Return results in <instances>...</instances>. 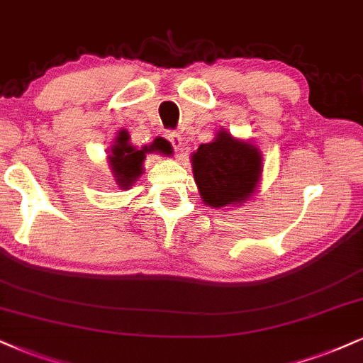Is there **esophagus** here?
I'll use <instances>...</instances> for the list:
<instances>
[{
  "label": "esophagus",
  "instance_id": "obj_1",
  "mask_svg": "<svg viewBox=\"0 0 363 363\" xmlns=\"http://www.w3.org/2000/svg\"><path fill=\"white\" fill-rule=\"evenodd\" d=\"M165 138L172 143V147L176 148V150H181L182 140H181V135H179L177 132H174V130H167V132H165Z\"/></svg>",
  "mask_w": 363,
  "mask_h": 363
}]
</instances>
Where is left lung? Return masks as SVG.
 <instances>
[{"label": "left lung", "mask_w": 363, "mask_h": 363, "mask_svg": "<svg viewBox=\"0 0 363 363\" xmlns=\"http://www.w3.org/2000/svg\"><path fill=\"white\" fill-rule=\"evenodd\" d=\"M193 170L201 198L213 208L237 204L255 189L262 172L260 152L250 143L220 132L193 155Z\"/></svg>", "instance_id": "obj_1"}]
</instances>
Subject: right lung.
Listing matches in <instances>:
<instances>
[{"instance_id":"1","label":"right lung","mask_w":363,"mask_h":363,"mask_svg":"<svg viewBox=\"0 0 363 363\" xmlns=\"http://www.w3.org/2000/svg\"><path fill=\"white\" fill-rule=\"evenodd\" d=\"M150 150H159L162 154H169L170 147L167 142L162 138H157L154 145L150 148L143 147L142 150H137V148L128 145V133L120 132L116 138L115 147L111 148L110 155V164L111 170L116 177V184L121 186L123 189L130 187L135 182V179L140 177L142 174V164L143 159H145V154Z\"/></svg>"}]
</instances>
